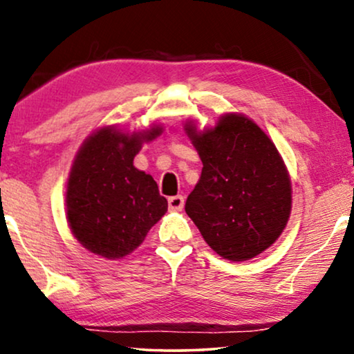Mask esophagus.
<instances>
[{
    "label": "esophagus",
    "mask_w": 354,
    "mask_h": 354,
    "mask_svg": "<svg viewBox=\"0 0 354 354\" xmlns=\"http://www.w3.org/2000/svg\"><path fill=\"white\" fill-rule=\"evenodd\" d=\"M167 205H169V211H172V212L182 211V207H183V196H180V195L171 196L167 200Z\"/></svg>",
    "instance_id": "esophagus-1"
}]
</instances>
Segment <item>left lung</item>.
Returning <instances> with one entry per match:
<instances>
[{"instance_id":"1","label":"left lung","mask_w":354,"mask_h":354,"mask_svg":"<svg viewBox=\"0 0 354 354\" xmlns=\"http://www.w3.org/2000/svg\"><path fill=\"white\" fill-rule=\"evenodd\" d=\"M203 162L185 211L203 239L229 261H248L282 234L292 211V182L268 135L241 114H224L198 132L187 122Z\"/></svg>"}]
</instances>
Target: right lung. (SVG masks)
I'll list each match as a JSON object with an SVG mask.
<instances>
[{"label":"right lung","instance_id":"right-lung-1","mask_svg":"<svg viewBox=\"0 0 354 354\" xmlns=\"http://www.w3.org/2000/svg\"><path fill=\"white\" fill-rule=\"evenodd\" d=\"M161 133V125L133 133L108 125L77 151L67 178L66 214L72 234L91 253L124 258L166 214L167 200L154 178L133 166L143 142Z\"/></svg>","mask_w":354,"mask_h":354}]
</instances>
